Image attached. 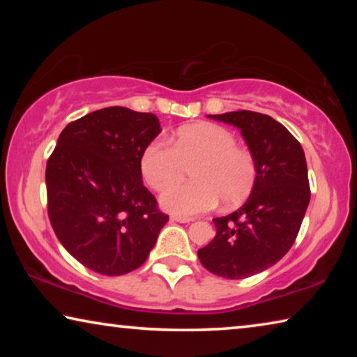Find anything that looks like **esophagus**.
<instances>
[{"label": "esophagus", "instance_id": "esophagus-1", "mask_svg": "<svg viewBox=\"0 0 357 357\" xmlns=\"http://www.w3.org/2000/svg\"><path fill=\"white\" fill-rule=\"evenodd\" d=\"M170 219L173 220V222H179V223H189V222H192L193 219L192 217H185V215H172Z\"/></svg>", "mask_w": 357, "mask_h": 357}]
</instances>
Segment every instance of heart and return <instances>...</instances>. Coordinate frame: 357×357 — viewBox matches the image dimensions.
Segmentation results:
<instances>
[{
	"instance_id": "1",
	"label": "heart",
	"mask_w": 357,
	"mask_h": 357,
	"mask_svg": "<svg viewBox=\"0 0 357 357\" xmlns=\"http://www.w3.org/2000/svg\"><path fill=\"white\" fill-rule=\"evenodd\" d=\"M192 170V183L171 184ZM143 181L151 189L164 190L160 203L178 215H197L243 204L257 184V160L249 149L236 144L233 132L217 124H195L179 129L172 140H154L140 157Z\"/></svg>"
}]
</instances>
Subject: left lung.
<instances>
[{"label": "left lung", "instance_id": "left-lung-1", "mask_svg": "<svg viewBox=\"0 0 357 357\" xmlns=\"http://www.w3.org/2000/svg\"><path fill=\"white\" fill-rule=\"evenodd\" d=\"M209 118L241 129L258 174L243 208L213 219L215 238L198 250V258L215 275L245 279L285 257L298 236L310 202L304 149L268 114L238 110Z\"/></svg>", "mask_w": 357, "mask_h": 357}]
</instances>
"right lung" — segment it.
<instances>
[{
    "label": "right lung",
    "mask_w": 357,
    "mask_h": 357,
    "mask_svg": "<svg viewBox=\"0 0 357 357\" xmlns=\"http://www.w3.org/2000/svg\"><path fill=\"white\" fill-rule=\"evenodd\" d=\"M159 134L155 114L108 107L66 126L48 157L53 231L94 273L123 275L140 268L168 220L140 172L143 151Z\"/></svg>",
    "instance_id": "add662e5"
}]
</instances>
